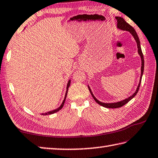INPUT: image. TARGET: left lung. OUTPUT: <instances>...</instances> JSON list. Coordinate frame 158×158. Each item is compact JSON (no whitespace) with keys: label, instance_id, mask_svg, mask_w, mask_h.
I'll list each match as a JSON object with an SVG mask.
<instances>
[{"label":"left lung","instance_id":"8db88e82","mask_svg":"<svg viewBox=\"0 0 158 158\" xmlns=\"http://www.w3.org/2000/svg\"><path fill=\"white\" fill-rule=\"evenodd\" d=\"M115 19H117V27L119 28L120 30H126V31H128L129 32H131L132 35L133 36V37L135 39V41L137 42V48H138V53L141 56V59H142V68H141V77H140V79H139V85H138V87H137V90L135 91V93L133 95L131 96L130 97H128V99H126L124 100H123V101L121 102H117V103H112V104H105V103H102L101 102H99L97 100L94 96L92 93V92L90 90V88L88 87L89 88V90H90V93L92 94V96H93V99H94V101H95L97 104L102 106L106 107V108H120L123 106L125 105L126 104H127V103L131 100L133 98V97L136 95V94L137 93V92H138L139 89V86H140V84H141V81H142V74L143 73H144V55H143V53L142 52V49H141V46H140V41H139V37L137 36V34L136 33L135 30L134 28L131 26V25H129L128 23H127L125 21V20L122 18V17H119V16H116Z\"/></svg>","mask_w":158,"mask_h":158}]
</instances>
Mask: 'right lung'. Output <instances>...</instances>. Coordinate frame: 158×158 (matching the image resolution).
<instances>
[{
  "label": "right lung",
  "instance_id": "add662e5",
  "mask_svg": "<svg viewBox=\"0 0 158 158\" xmlns=\"http://www.w3.org/2000/svg\"><path fill=\"white\" fill-rule=\"evenodd\" d=\"M70 81H68V85H67V91H66V93H65V98H64V102H63V103H62L61 105V106H60L59 108L56 109V110H52V111L48 112V113H43V114H42L43 115H46V114H50L55 113H56V112H58V111H59L60 110H61V109L63 108V106H64V105L65 100V99H66V96H67V94H68V88H69V86H70Z\"/></svg>",
  "mask_w": 158,
  "mask_h": 158
}]
</instances>
